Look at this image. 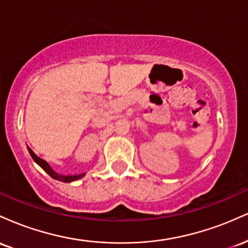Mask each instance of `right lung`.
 Masks as SVG:
<instances>
[{
    "mask_svg": "<svg viewBox=\"0 0 248 248\" xmlns=\"http://www.w3.org/2000/svg\"><path fill=\"white\" fill-rule=\"evenodd\" d=\"M28 150H29L31 157L33 158V161H35L36 163L38 164V166L41 167L45 172L49 173L51 177L57 179V181L65 182V183H69V182L77 181V179H80V178H82L85 176V173H79V175H59V173H57L56 171H53V169L49 166V163H47L46 161H44V160H42V158H39L38 156H37L36 154L30 149V148H28Z\"/></svg>",
    "mask_w": 248,
    "mask_h": 248,
    "instance_id": "1",
    "label": "right lung"
}]
</instances>
